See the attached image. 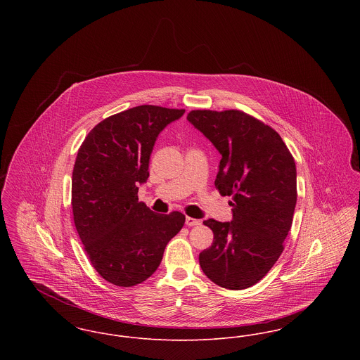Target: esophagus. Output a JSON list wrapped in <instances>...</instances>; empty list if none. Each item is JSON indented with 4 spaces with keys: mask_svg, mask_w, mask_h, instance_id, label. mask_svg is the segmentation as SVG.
I'll return each mask as SVG.
<instances>
[{
    "mask_svg": "<svg viewBox=\"0 0 360 360\" xmlns=\"http://www.w3.org/2000/svg\"><path fill=\"white\" fill-rule=\"evenodd\" d=\"M201 221L200 220H197V219H193V217H186V225L188 226H195V225H200Z\"/></svg>",
    "mask_w": 360,
    "mask_h": 360,
    "instance_id": "esophagus-1",
    "label": "esophagus"
}]
</instances>
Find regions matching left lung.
<instances>
[{"label": "left lung", "instance_id": "left-lung-1", "mask_svg": "<svg viewBox=\"0 0 360 360\" xmlns=\"http://www.w3.org/2000/svg\"><path fill=\"white\" fill-rule=\"evenodd\" d=\"M188 120L221 154L214 185L233 200L231 223L204 221L214 238L200 266L221 288H251L285 248L297 202L294 158L275 129L238 109L191 110Z\"/></svg>", "mask_w": 360, "mask_h": 360}]
</instances>
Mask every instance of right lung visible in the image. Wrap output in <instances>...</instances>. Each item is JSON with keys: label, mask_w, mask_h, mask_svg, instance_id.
I'll return each mask as SVG.
<instances>
[{"label": "right lung", "mask_w": 360, "mask_h": 360, "mask_svg": "<svg viewBox=\"0 0 360 360\" xmlns=\"http://www.w3.org/2000/svg\"><path fill=\"white\" fill-rule=\"evenodd\" d=\"M185 109L140 105L106 117L85 137L71 179L72 217L86 254L105 281L131 288L154 274L181 212L156 214L139 202L160 131Z\"/></svg>", "instance_id": "1"}]
</instances>
